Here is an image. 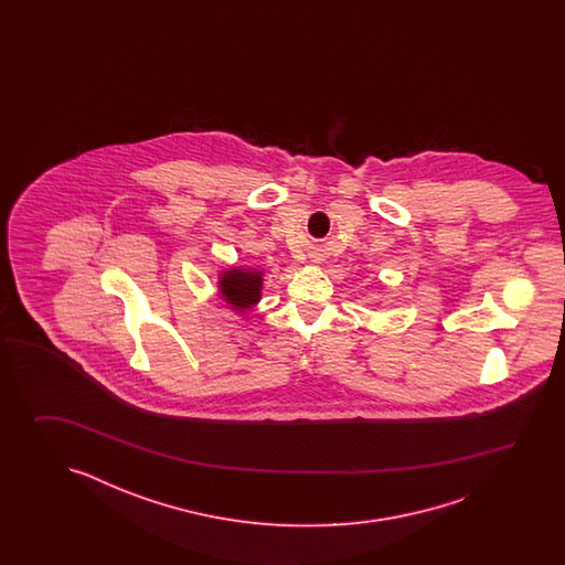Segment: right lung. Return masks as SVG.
Returning <instances> with one entry per match:
<instances>
[{
	"label": "right lung",
	"mask_w": 565,
	"mask_h": 565,
	"mask_svg": "<svg viewBox=\"0 0 565 565\" xmlns=\"http://www.w3.org/2000/svg\"><path fill=\"white\" fill-rule=\"evenodd\" d=\"M220 297L228 302L236 311H246L260 300L263 290V273L248 270L241 266H232L220 275Z\"/></svg>",
	"instance_id": "1"
}]
</instances>
